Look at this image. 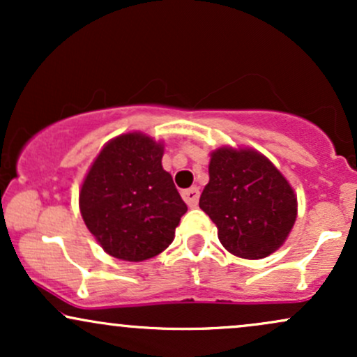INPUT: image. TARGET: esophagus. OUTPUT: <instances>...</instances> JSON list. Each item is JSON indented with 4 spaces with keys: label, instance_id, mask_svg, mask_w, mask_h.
Segmentation results:
<instances>
[{
    "label": "esophagus",
    "instance_id": "34e87169",
    "mask_svg": "<svg viewBox=\"0 0 357 357\" xmlns=\"http://www.w3.org/2000/svg\"><path fill=\"white\" fill-rule=\"evenodd\" d=\"M183 199L186 202V204L190 208L198 206V199H199V190L198 188H190V190H184L181 192Z\"/></svg>",
    "mask_w": 357,
    "mask_h": 357
}]
</instances>
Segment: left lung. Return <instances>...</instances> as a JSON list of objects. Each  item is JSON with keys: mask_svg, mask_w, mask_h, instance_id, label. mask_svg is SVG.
Here are the masks:
<instances>
[{"mask_svg": "<svg viewBox=\"0 0 357 357\" xmlns=\"http://www.w3.org/2000/svg\"><path fill=\"white\" fill-rule=\"evenodd\" d=\"M210 183L199 208L218 228V238L233 255L268 257L284 245L297 218L292 186L264 154L220 147L210 159Z\"/></svg>", "mask_w": 357, "mask_h": 357, "instance_id": "obj_1", "label": "left lung"}]
</instances>
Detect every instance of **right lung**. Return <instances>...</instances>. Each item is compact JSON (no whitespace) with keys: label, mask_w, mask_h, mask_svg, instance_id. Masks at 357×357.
I'll return each mask as SVG.
<instances>
[{"label":"right lung","mask_w":357,"mask_h":357,"mask_svg":"<svg viewBox=\"0 0 357 357\" xmlns=\"http://www.w3.org/2000/svg\"><path fill=\"white\" fill-rule=\"evenodd\" d=\"M165 146L141 132L122 134L104 146L80 190V213L109 255L142 261L174 240L188 211L173 178L162 169Z\"/></svg>","instance_id":"add662e5"}]
</instances>
